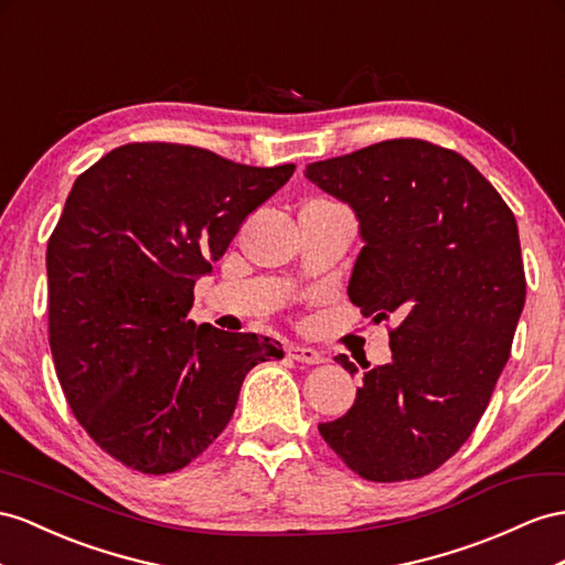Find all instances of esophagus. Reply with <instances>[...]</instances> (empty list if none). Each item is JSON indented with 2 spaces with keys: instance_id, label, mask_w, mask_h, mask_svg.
I'll list each match as a JSON object with an SVG mask.
<instances>
[{
  "instance_id": "34e87169",
  "label": "esophagus",
  "mask_w": 565,
  "mask_h": 565,
  "mask_svg": "<svg viewBox=\"0 0 565 565\" xmlns=\"http://www.w3.org/2000/svg\"><path fill=\"white\" fill-rule=\"evenodd\" d=\"M288 358H294V360H298V363H306V365L324 363V355L320 351L310 349V345H300V343L288 345Z\"/></svg>"
}]
</instances>
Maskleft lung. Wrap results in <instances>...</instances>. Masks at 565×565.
Returning <instances> with one entry per match:
<instances>
[{
	"label": "left lung",
	"instance_id": "left-lung-1",
	"mask_svg": "<svg viewBox=\"0 0 565 565\" xmlns=\"http://www.w3.org/2000/svg\"><path fill=\"white\" fill-rule=\"evenodd\" d=\"M306 179L360 222L351 302L374 322L401 320L392 363L367 370L351 411L320 434L365 480L429 475L466 444L511 355L525 306L515 216L466 157L415 138L312 162Z\"/></svg>",
	"mask_w": 565,
	"mask_h": 565
}]
</instances>
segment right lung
<instances>
[{
  "label": "right lung",
  "mask_w": 565,
  "mask_h": 565,
  "mask_svg": "<svg viewBox=\"0 0 565 565\" xmlns=\"http://www.w3.org/2000/svg\"><path fill=\"white\" fill-rule=\"evenodd\" d=\"M294 164L128 142L83 171L47 243L50 349L71 411L126 468H185L220 437L269 337L188 320L193 286Z\"/></svg>",
  "instance_id": "obj_1"
}]
</instances>
